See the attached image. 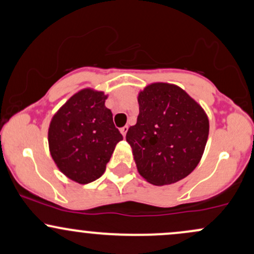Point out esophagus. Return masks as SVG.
<instances>
[{
	"mask_svg": "<svg viewBox=\"0 0 254 254\" xmlns=\"http://www.w3.org/2000/svg\"><path fill=\"white\" fill-rule=\"evenodd\" d=\"M127 130H129V127H127V125H125V127H123L121 129V132H122V135H123L124 137L127 136Z\"/></svg>",
	"mask_w": 254,
	"mask_h": 254,
	"instance_id": "34e87169",
	"label": "esophagus"
}]
</instances>
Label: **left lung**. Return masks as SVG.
Returning a JSON list of instances; mask_svg holds the SVG:
<instances>
[{
  "mask_svg": "<svg viewBox=\"0 0 254 254\" xmlns=\"http://www.w3.org/2000/svg\"><path fill=\"white\" fill-rule=\"evenodd\" d=\"M137 123L129 127L137 171L156 186L188 177L205 149L209 119L205 111L176 84L155 82L138 93Z\"/></svg>",
  "mask_w": 254,
  "mask_h": 254,
  "instance_id": "1",
  "label": "left lung"
}]
</instances>
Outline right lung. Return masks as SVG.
<instances>
[{"instance_id": "1", "label": "right lung", "mask_w": 254, "mask_h": 254, "mask_svg": "<svg viewBox=\"0 0 254 254\" xmlns=\"http://www.w3.org/2000/svg\"><path fill=\"white\" fill-rule=\"evenodd\" d=\"M104 92L84 88L57 111L49 127V148L64 176L88 184L104 174L123 136L105 106Z\"/></svg>"}]
</instances>
